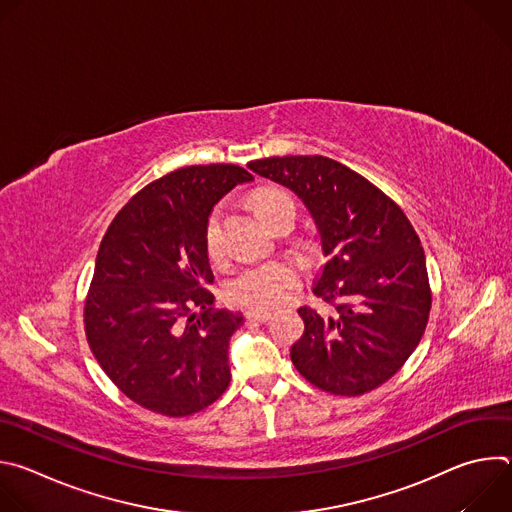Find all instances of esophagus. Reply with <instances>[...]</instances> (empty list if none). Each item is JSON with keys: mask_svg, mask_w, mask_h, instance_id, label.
I'll use <instances>...</instances> for the list:
<instances>
[{"mask_svg": "<svg viewBox=\"0 0 512 512\" xmlns=\"http://www.w3.org/2000/svg\"><path fill=\"white\" fill-rule=\"evenodd\" d=\"M247 322H257V324H265L271 320V312H247L245 314Z\"/></svg>", "mask_w": 512, "mask_h": 512, "instance_id": "obj_1", "label": "esophagus"}]
</instances>
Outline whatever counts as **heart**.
Listing matches in <instances>:
<instances>
[{
	"label": "heart",
	"instance_id": "heart-1",
	"mask_svg": "<svg viewBox=\"0 0 512 512\" xmlns=\"http://www.w3.org/2000/svg\"><path fill=\"white\" fill-rule=\"evenodd\" d=\"M291 198L281 188H263L253 196L257 212L263 216L273 204ZM206 251L210 259L223 255L221 239V212L214 210L208 216L204 231ZM300 281L298 269L287 261H269L241 269L227 283V298L247 310H269L283 304Z\"/></svg>",
	"mask_w": 512,
	"mask_h": 512
}]
</instances>
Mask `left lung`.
I'll use <instances>...</instances> for the list:
<instances>
[{"instance_id":"obj_1","label":"left lung","mask_w":512,"mask_h":512,"mask_svg":"<svg viewBox=\"0 0 512 512\" xmlns=\"http://www.w3.org/2000/svg\"><path fill=\"white\" fill-rule=\"evenodd\" d=\"M310 210L328 263L314 294L332 308H300L291 362L314 387L356 397L387 383L417 348L431 310L421 241L405 212L375 184L324 156L247 164Z\"/></svg>"}]
</instances>
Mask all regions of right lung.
Wrapping results in <instances>:
<instances>
[{"instance_id": "1", "label": "right lung", "mask_w": 512, "mask_h": 512, "mask_svg": "<svg viewBox=\"0 0 512 512\" xmlns=\"http://www.w3.org/2000/svg\"><path fill=\"white\" fill-rule=\"evenodd\" d=\"M253 176L188 166L141 188L113 218L85 300L89 346L137 405L168 417L202 411L231 383L241 314L214 310L204 231L212 206Z\"/></svg>"}]
</instances>
